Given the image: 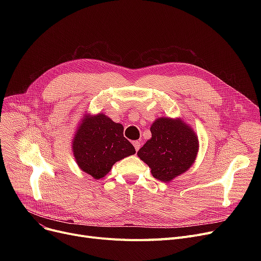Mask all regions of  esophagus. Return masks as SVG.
Listing matches in <instances>:
<instances>
[{
  "mask_svg": "<svg viewBox=\"0 0 261 261\" xmlns=\"http://www.w3.org/2000/svg\"><path fill=\"white\" fill-rule=\"evenodd\" d=\"M133 146H134V148H135V151L138 152V151H139V149L141 148V142H139V141H134V142H133Z\"/></svg>",
  "mask_w": 261,
  "mask_h": 261,
  "instance_id": "1",
  "label": "esophagus"
}]
</instances>
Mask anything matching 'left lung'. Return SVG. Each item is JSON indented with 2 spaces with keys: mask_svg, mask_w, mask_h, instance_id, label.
I'll list each match as a JSON object with an SVG mask.
<instances>
[{
  "mask_svg": "<svg viewBox=\"0 0 261 261\" xmlns=\"http://www.w3.org/2000/svg\"><path fill=\"white\" fill-rule=\"evenodd\" d=\"M151 139L139 150V158L162 182H169L195 163L199 141L195 131L181 118L160 117L150 128Z\"/></svg>",
  "mask_w": 261,
  "mask_h": 261,
  "instance_id": "left-lung-1",
  "label": "left lung"
}]
</instances>
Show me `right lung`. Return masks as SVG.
<instances>
[{"instance_id":"add662e5","label":"right lung","mask_w":261,"mask_h":261,"mask_svg":"<svg viewBox=\"0 0 261 261\" xmlns=\"http://www.w3.org/2000/svg\"><path fill=\"white\" fill-rule=\"evenodd\" d=\"M72 144L77 165L96 180L106 176L116 162L135 153L121 123L103 113L82 117Z\"/></svg>"}]
</instances>
